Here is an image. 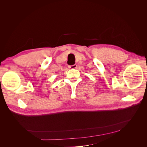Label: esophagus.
Instances as JSON below:
<instances>
[{
    "instance_id": "1",
    "label": "esophagus",
    "mask_w": 147,
    "mask_h": 147,
    "mask_svg": "<svg viewBox=\"0 0 147 147\" xmlns=\"http://www.w3.org/2000/svg\"><path fill=\"white\" fill-rule=\"evenodd\" d=\"M77 65L76 64H74L72 65H69V67L70 69H76L77 68Z\"/></svg>"
}]
</instances>
